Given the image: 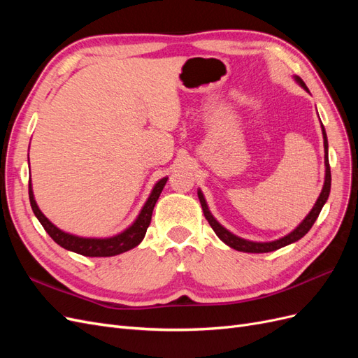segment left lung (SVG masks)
Here are the masks:
<instances>
[{
    "label": "left lung",
    "mask_w": 358,
    "mask_h": 358,
    "mask_svg": "<svg viewBox=\"0 0 358 358\" xmlns=\"http://www.w3.org/2000/svg\"><path fill=\"white\" fill-rule=\"evenodd\" d=\"M296 80L305 88L308 92V86L305 85V82H303L300 78H296ZM322 128V137H324V149H326V180H324V187H322V191L320 194V197L315 203V206H313L312 210L309 212V215L306 216L305 220H303V222L297 227V229L294 231H291L288 236L282 237V239L279 241H275V242H266V243H258V242H249V241H245V239H241V237H237L234 234H231L229 230H225L224 227L216 221L212 213L209 212L208 209V204H206V200L203 197L201 191H199V199H200V203H201V209H203V213L206 216V220H208V222L210 224V227L213 229V231L216 233V236L220 237V239L225 243L229 245L230 248L236 249V251H242V252H252V254H262V252H272V251H276V249L279 248H284L292 242H297L299 239H301L303 236H305L310 229L313 222L317 221L318 215L322 209L324 203L327 201L329 199V194H330V187H331V173H330V164H329V143H327V134H326V129H324V127L321 125Z\"/></svg>",
    "instance_id": "obj_1"
}]
</instances>
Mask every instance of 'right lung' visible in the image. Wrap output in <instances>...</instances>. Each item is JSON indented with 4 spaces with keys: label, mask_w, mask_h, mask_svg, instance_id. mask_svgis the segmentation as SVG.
I'll use <instances>...</instances> for the list:
<instances>
[{
    "label": "right lung",
    "mask_w": 358,
    "mask_h": 358,
    "mask_svg": "<svg viewBox=\"0 0 358 358\" xmlns=\"http://www.w3.org/2000/svg\"><path fill=\"white\" fill-rule=\"evenodd\" d=\"M166 182H167V178L161 179L154 187L152 192H150L146 204L143 206V209L137 216L134 224L129 227V229H127L124 233L109 237V239H85V237H78V236L61 231L38 209V206L34 200V194H32L31 182L28 185V194H29V203H31L32 212H34V215L37 216V220L43 225V229L48 231V234L59 246L85 257H113V255L129 251V249H133L143 241L148 227L150 224V218H152V210L155 208V203L159 197L162 188H164Z\"/></svg>",
    "instance_id": "obj_1"
}]
</instances>
